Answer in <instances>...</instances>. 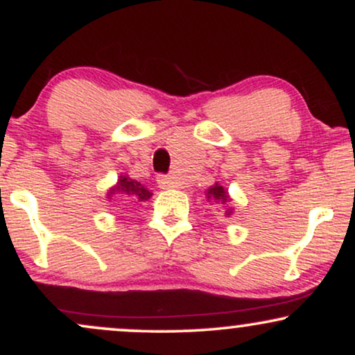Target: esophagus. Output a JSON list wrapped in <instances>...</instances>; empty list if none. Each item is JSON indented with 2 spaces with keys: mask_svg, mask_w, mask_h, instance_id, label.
Listing matches in <instances>:
<instances>
[{
  "mask_svg": "<svg viewBox=\"0 0 355 355\" xmlns=\"http://www.w3.org/2000/svg\"><path fill=\"white\" fill-rule=\"evenodd\" d=\"M157 182H158V187H160V189H164V190L177 189V187H178L177 180H175L173 177H168V175H158Z\"/></svg>",
  "mask_w": 355,
  "mask_h": 355,
  "instance_id": "34e87169",
  "label": "esophagus"
}]
</instances>
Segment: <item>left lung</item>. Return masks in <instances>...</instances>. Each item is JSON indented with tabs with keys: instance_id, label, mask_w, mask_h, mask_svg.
<instances>
[{
	"instance_id": "8db88e82",
	"label": "left lung",
	"mask_w": 355,
	"mask_h": 355,
	"mask_svg": "<svg viewBox=\"0 0 355 355\" xmlns=\"http://www.w3.org/2000/svg\"><path fill=\"white\" fill-rule=\"evenodd\" d=\"M207 198H209V200H214L215 203H220V205H227V203L230 202L229 193H227L225 189H223L222 185H218V183H215L214 187H210V189L207 190ZM232 211H234V210H232L230 207L225 210L227 217H229Z\"/></svg>"
}]
</instances>
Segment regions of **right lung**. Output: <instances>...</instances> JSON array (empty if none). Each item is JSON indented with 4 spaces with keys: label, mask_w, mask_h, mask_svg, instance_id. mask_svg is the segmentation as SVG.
<instances>
[{
    "label": "right lung",
    "mask_w": 355,
    "mask_h": 355,
    "mask_svg": "<svg viewBox=\"0 0 355 355\" xmlns=\"http://www.w3.org/2000/svg\"><path fill=\"white\" fill-rule=\"evenodd\" d=\"M112 195H120V197H128L130 202H146L152 197V191L146 190L140 182L132 180L128 175H121L118 178L116 185L110 189L108 197Z\"/></svg>",
    "instance_id": "1"
}]
</instances>
